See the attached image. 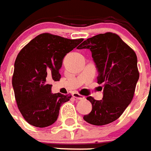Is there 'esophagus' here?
<instances>
[{
	"label": "esophagus",
	"instance_id": "obj_1",
	"mask_svg": "<svg viewBox=\"0 0 151 151\" xmlns=\"http://www.w3.org/2000/svg\"><path fill=\"white\" fill-rule=\"evenodd\" d=\"M73 97L74 98H76V99H78V100H83V99H85L84 96L81 95V94H79L78 93L76 92L73 93Z\"/></svg>",
	"mask_w": 151,
	"mask_h": 151
}]
</instances>
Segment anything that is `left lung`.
I'll return each mask as SVG.
<instances>
[{
	"label": "left lung",
	"mask_w": 151,
	"mask_h": 151,
	"mask_svg": "<svg viewBox=\"0 0 151 151\" xmlns=\"http://www.w3.org/2000/svg\"><path fill=\"white\" fill-rule=\"evenodd\" d=\"M89 49L98 70V83L103 84V98L88 97L92 110L83 117L88 123L103 126L117 120L130 104L139 78L134 51L115 33L88 38L78 47Z\"/></svg>",
	"instance_id": "1"
}]
</instances>
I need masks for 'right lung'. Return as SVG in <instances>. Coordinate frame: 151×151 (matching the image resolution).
<instances>
[{"mask_svg": "<svg viewBox=\"0 0 151 151\" xmlns=\"http://www.w3.org/2000/svg\"><path fill=\"white\" fill-rule=\"evenodd\" d=\"M82 41L42 33L20 51L12 84L19 110L28 123L43 128L57 121L60 107L71 95L53 93L50 82L60 80L65 56Z\"/></svg>", "mask_w": 151, "mask_h": 151, "instance_id": "add662e5", "label": "right lung"}]
</instances>
